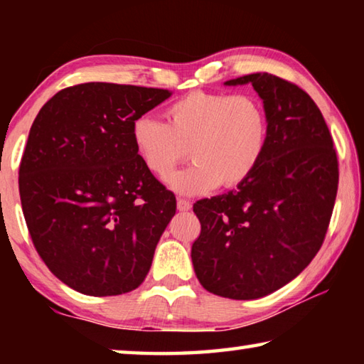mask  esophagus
<instances>
[{"instance_id":"1","label":"esophagus","mask_w":364,"mask_h":364,"mask_svg":"<svg viewBox=\"0 0 364 364\" xmlns=\"http://www.w3.org/2000/svg\"><path fill=\"white\" fill-rule=\"evenodd\" d=\"M176 207H178V210H180V212H188V210H191V207H193V204H191V202H189L188 199H183V197H178Z\"/></svg>"}]
</instances>
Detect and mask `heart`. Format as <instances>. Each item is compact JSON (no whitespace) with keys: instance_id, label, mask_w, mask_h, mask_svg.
Instances as JSON below:
<instances>
[{"instance_id":"b5f03b06","label":"heart","mask_w":364,"mask_h":364,"mask_svg":"<svg viewBox=\"0 0 364 364\" xmlns=\"http://www.w3.org/2000/svg\"><path fill=\"white\" fill-rule=\"evenodd\" d=\"M162 122L139 115L132 123V141L144 167L165 178L188 156L194 164L168 178L180 193L194 194L236 188L249 180L268 147L269 119L250 95L193 91L165 109Z\"/></svg>"}]
</instances>
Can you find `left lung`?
Returning a JSON list of instances; mask_svg holds the SVG:
<instances>
[{"label": "left lung", "instance_id": "8db88e82", "mask_svg": "<svg viewBox=\"0 0 364 364\" xmlns=\"http://www.w3.org/2000/svg\"><path fill=\"white\" fill-rule=\"evenodd\" d=\"M245 83L268 114L267 152L249 180L193 207L200 221L191 249L197 279L234 300L264 297L308 267L328 232L338 186L334 141L315 101L271 73L226 82Z\"/></svg>", "mask_w": 364, "mask_h": 364}]
</instances>
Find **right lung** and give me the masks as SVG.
I'll list each match as a JSON object with an SVG mask.
<instances>
[{"instance_id":"add662e5","label":"right lung","mask_w":364,"mask_h":364,"mask_svg":"<svg viewBox=\"0 0 364 364\" xmlns=\"http://www.w3.org/2000/svg\"><path fill=\"white\" fill-rule=\"evenodd\" d=\"M168 90L91 82L60 90L36 115L19 167L30 237L75 291L132 292L149 273L175 194L134 151L132 123Z\"/></svg>"}]
</instances>
